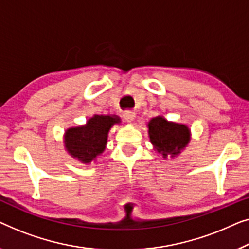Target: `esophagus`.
<instances>
[{
    "mask_svg": "<svg viewBox=\"0 0 249 249\" xmlns=\"http://www.w3.org/2000/svg\"><path fill=\"white\" fill-rule=\"evenodd\" d=\"M135 117H136V115H135L134 111L128 110V111H126V113H125V118L128 122H133V121L135 120Z\"/></svg>",
    "mask_w": 249,
    "mask_h": 249,
    "instance_id": "34e87169",
    "label": "esophagus"
}]
</instances>
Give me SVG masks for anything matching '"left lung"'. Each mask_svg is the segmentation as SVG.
Masks as SVG:
<instances>
[{"instance_id":"1","label":"left lung","mask_w":249,"mask_h":249,"mask_svg":"<svg viewBox=\"0 0 249 249\" xmlns=\"http://www.w3.org/2000/svg\"><path fill=\"white\" fill-rule=\"evenodd\" d=\"M148 126L152 144L164 158L168 155H178L190 141V129L187 126L169 123L161 116L152 118Z\"/></svg>"}]
</instances>
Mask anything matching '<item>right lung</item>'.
<instances>
[{
  "label": "right lung",
  "instance_id": "1",
  "mask_svg": "<svg viewBox=\"0 0 249 249\" xmlns=\"http://www.w3.org/2000/svg\"><path fill=\"white\" fill-rule=\"evenodd\" d=\"M116 123H120V117L96 115L85 126L70 128L65 134L69 153L81 162H91L105 150L108 131Z\"/></svg>",
  "mask_w": 249,
  "mask_h": 249
}]
</instances>
